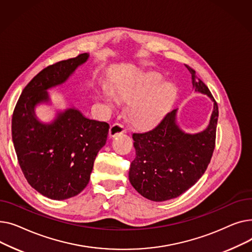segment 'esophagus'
I'll use <instances>...</instances> for the list:
<instances>
[{
	"label": "esophagus",
	"instance_id": "1",
	"mask_svg": "<svg viewBox=\"0 0 252 252\" xmlns=\"http://www.w3.org/2000/svg\"><path fill=\"white\" fill-rule=\"evenodd\" d=\"M124 133H126V128L124 127V126L121 124H114L109 129V137L115 138L116 136H119Z\"/></svg>",
	"mask_w": 252,
	"mask_h": 252
}]
</instances>
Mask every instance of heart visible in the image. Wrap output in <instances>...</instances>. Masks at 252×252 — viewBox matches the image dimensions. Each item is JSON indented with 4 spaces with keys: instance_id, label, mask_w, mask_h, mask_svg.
Returning <instances> with one entry per match:
<instances>
[{
    "instance_id": "b5f03b06",
    "label": "heart",
    "mask_w": 252,
    "mask_h": 252,
    "mask_svg": "<svg viewBox=\"0 0 252 252\" xmlns=\"http://www.w3.org/2000/svg\"><path fill=\"white\" fill-rule=\"evenodd\" d=\"M156 72H142L119 81L111 90L112 96L129 102L127 116L139 129H149L161 122L169 111L176 95V86Z\"/></svg>"
}]
</instances>
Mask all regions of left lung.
Returning <instances> with one entry per match:
<instances>
[{"label": "left lung", "instance_id": "8db88e82", "mask_svg": "<svg viewBox=\"0 0 252 252\" xmlns=\"http://www.w3.org/2000/svg\"><path fill=\"white\" fill-rule=\"evenodd\" d=\"M192 74L193 90L214 103L208 126L198 133H186L178 124V108L165 115L153 129L133 134L135 159L130 163L129 182L149 200L174 199L190 189L205 173L215 150L219 117L218 104L205 84Z\"/></svg>", "mask_w": 252, "mask_h": 252}]
</instances>
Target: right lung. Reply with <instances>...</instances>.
I'll list each match as a JSON object with an SVG mask.
<instances>
[{
    "label": "right lung",
    "mask_w": 252,
    "mask_h": 252,
    "mask_svg": "<svg viewBox=\"0 0 252 252\" xmlns=\"http://www.w3.org/2000/svg\"><path fill=\"white\" fill-rule=\"evenodd\" d=\"M88 53L48 66L22 91L12 117V140L22 173L31 186L53 200L81 193L106 144L109 125L86 117L75 107L57 110L50 123L39 121L38 105L52 104L49 90L63 85Z\"/></svg>",
    "instance_id": "add662e5"
}]
</instances>
